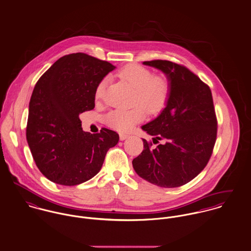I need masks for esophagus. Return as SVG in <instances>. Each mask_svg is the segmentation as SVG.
Here are the masks:
<instances>
[{
	"label": "esophagus",
	"instance_id": "34e87169",
	"mask_svg": "<svg viewBox=\"0 0 251 251\" xmlns=\"http://www.w3.org/2000/svg\"><path fill=\"white\" fill-rule=\"evenodd\" d=\"M126 138H128V135H127V134H125V133H120V140L124 141V140H126Z\"/></svg>",
	"mask_w": 251,
	"mask_h": 251
}]
</instances>
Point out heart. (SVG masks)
<instances>
[{"label":"heart","mask_w":251,"mask_h":251,"mask_svg":"<svg viewBox=\"0 0 251 251\" xmlns=\"http://www.w3.org/2000/svg\"><path fill=\"white\" fill-rule=\"evenodd\" d=\"M118 74L136 91L134 104L140 105L131 109H115L106 115L105 122L115 130L127 132L145 119V109L150 114H158L164 110L171 97V82L168 77L154 75L151 70L139 65H127ZM107 80L103 78L97 86V100L103 97Z\"/></svg>","instance_id":"b5f03b06"}]
</instances>
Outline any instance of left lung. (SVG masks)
<instances>
[{"label":"left lung","instance_id":"obj_1","mask_svg":"<svg viewBox=\"0 0 251 251\" xmlns=\"http://www.w3.org/2000/svg\"><path fill=\"white\" fill-rule=\"evenodd\" d=\"M144 65L165 73L171 82V97L157 118L142 129L153 144L143 139V151L132 160L142 179L161 187H178L194 179L207 165L217 133L210 87L183 66L153 60Z\"/></svg>","mask_w":251,"mask_h":251}]
</instances>
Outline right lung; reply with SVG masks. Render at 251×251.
<instances>
[{
    "label": "right lung",
    "instance_id": "right-lung-1",
    "mask_svg": "<svg viewBox=\"0 0 251 251\" xmlns=\"http://www.w3.org/2000/svg\"><path fill=\"white\" fill-rule=\"evenodd\" d=\"M115 70L84 53L66 55L42 74L33 91L26 137L39 171L53 182L76 185L95 177L119 134L101 128L91 134L79 115L95 108L99 83Z\"/></svg>",
    "mask_w": 251,
    "mask_h": 251
}]
</instances>
